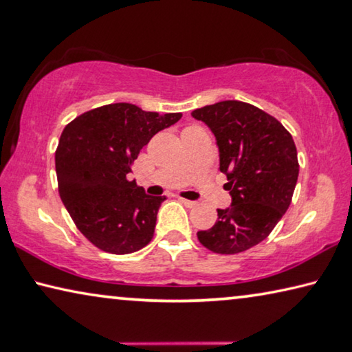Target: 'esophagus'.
Wrapping results in <instances>:
<instances>
[{"label": "esophagus", "mask_w": 352, "mask_h": 352, "mask_svg": "<svg viewBox=\"0 0 352 352\" xmlns=\"http://www.w3.org/2000/svg\"><path fill=\"white\" fill-rule=\"evenodd\" d=\"M180 202L185 205V206H188V208H194V206L197 205V202H192V200H186V199H183V197H180Z\"/></svg>", "instance_id": "1"}]
</instances>
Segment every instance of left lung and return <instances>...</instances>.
<instances>
[{
  "instance_id": "1",
  "label": "left lung",
  "mask_w": 352,
  "mask_h": 352,
  "mask_svg": "<svg viewBox=\"0 0 352 352\" xmlns=\"http://www.w3.org/2000/svg\"><path fill=\"white\" fill-rule=\"evenodd\" d=\"M191 116L213 131L232 196V205L217 210L214 226L197 238L214 254L244 252L267 238L292 204L299 175L296 146L276 117L250 103L226 100Z\"/></svg>"
}]
</instances>
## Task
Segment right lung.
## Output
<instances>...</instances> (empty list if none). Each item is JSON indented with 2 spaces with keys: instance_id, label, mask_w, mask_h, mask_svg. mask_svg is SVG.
<instances>
[{
  "instance_id": "right-lung-1",
  "label": "right lung",
  "mask_w": 352,
  "mask_h": 352,
  "mask_svg": "<svg viewBox=\"0 0 352 352\" xmlns=\"http://www.w3.org/2000/svg\"><path fill=\"white\" fill-rule=\"evenodd\" d=\"M180 119L182 113L161 116L111 103L65 125L54 155L59 196L94 246L124 255L152 241L166 197L147 196L126 175L150 139Z\"/></svg>"
}]
</instances>
